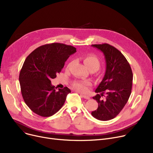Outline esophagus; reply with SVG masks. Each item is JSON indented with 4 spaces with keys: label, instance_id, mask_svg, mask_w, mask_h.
Instances as JSON below:
<instances>
[{
    "label": "esophagus",
    "instance_id": "obj_1",
    "mask_svg": "<svg viewBox=\"0 0 153 153\" xmlns=\"http://www.w3.org/2000/svg\"><path fill=\"white\" fill-rule=\"evenodd\" d=\"M81 96L82 97H83L84 99H87V100H88V99H90V97L89 95H84V94H81Z\"/></svg>",
    "mask_w": 153,
    "mask_h": 153
}]
</instances>
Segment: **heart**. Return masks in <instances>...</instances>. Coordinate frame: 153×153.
<instances>
[{
	"label": "heart",
	"instance_id": "b5f03b06",
	"mask_svg": "<svg viewBox=\"0 0 153 153\" xmlns=\"http://www.w3.org/2000/svg\"><path fill=\"white\" fill-rule=\"evenodd\" d=\"M73 61H71L68 64V68H69ZM84 62L86 67L89 70L97 71L100 66V61L97 56L94 54H89L84 58ZM92 85L91 81H76L72 83V85L77 91L81 92H85L87 91L88 88Z\"/></svg>",
	"mask_w": 153,
	"mask_h": 153
}]
</instances>
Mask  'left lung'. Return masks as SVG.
Wrapping results in <instances>:
<instances>
[{"label":"left lung","mask_w":153,"mask_h":153,"mask_svg":"<svg viewBox=\"0 0 153 153\" xmlns=\"http://www.w3.org/2000/svg\"><path fill=\"white\" fill-rule=\"evenodd\" d=\"M91 46L103 53L106 62L105 75L93 97L99 106L91 114L96 119L107 121L117 117L127 103L131 92L133 73L125 56L115 47L107 43ZM105 91L106 97L102 99Z\"/></svg>","instance_id":"1"}]
</instances>
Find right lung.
Segmentation results:
<instances>
[{
  "mask_svg": "<svg viewBox=\"0 0 153 153\" xmlns=\"http://www.w3.org/2000/svg\"><path fill=\"white\" fill-rule=\"evenodd\" d=\"M76 52L73 46L54 43L37 48L27 56L19 81L23 99L36 114L50 117L63 106L71 90L67 87L57 90L51 79L56 78L68 58Z\"/></svg>",
  "mask_w": 153,
  "mask_h": 153,
  "instance_id": "obj_1",
  "label": "right lung"
}]
</instances>
